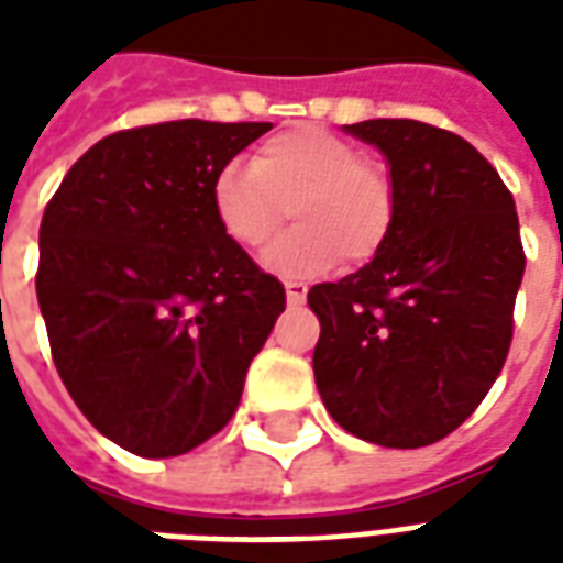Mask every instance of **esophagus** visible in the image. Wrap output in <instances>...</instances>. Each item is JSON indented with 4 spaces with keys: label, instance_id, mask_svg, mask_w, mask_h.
I'll return each mask as SVG.
<instances>
[{
    "label": "esophagus",
    "instance_id": "34e87169",
    "mask_svg": "<svg viewBox=\"0 0 563 563\" xmlns=\"http://www.w3.org/2000/svg\"><path fill=\"white\" fill-rule=\"evenodd\" d=\"M286 301H289V305H305L307 301V286L305 283H286Z\"/></svg>",
    "mask_w": 563,
    "mask_h": 563
}]
</instances>
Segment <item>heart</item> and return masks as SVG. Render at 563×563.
I'll list each match as a JSON object with an SVG mask.
<instances>
[{"instance_id":"obj_1","label":"heart","mask_w":563,"mask_h":563,"mask_svg":"<svg viewBox=\"0 0 563 563\" xmlns=\"http://www.w3.org/2000/svg\"><path fill=\"white\" fill-rule=\"evenodd\" d=\"M292 208L295 229L262 253L280 277H319L343 256L367 262L395 225V186L383 165L362 159L353 141L317 126L268 139L253 162H225L210 184L222 234L244 250L262 246Z\"/></svg>"}]
</instances>
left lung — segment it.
<instances>
[{
  "label": "left lung",
  "instance_id": "obj_1",
  "mask_svg": "<svg viewBox=\"0 0 563 563\" xmlns=\"http://www.w3.org/2000/svg\"><path fill=\"white\" fill-rule=\"evenodd\" d=\"M374 144L395 225L365 268L319 283L317 389L343 431L389 449L452 434L507 362L525 274L516 201L467 141L419 120L343 126Z\"/></svg>",
  "mask_w": 563,
  "mask_h": 563
}]
</instances>
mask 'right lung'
Instances as JSON below:
<instances>
[{"label": "right lung", "instance_id": "1", "mask_svg": "<svg viewBox=\"0 0 563 563\" xmlns=\"http://www.w3.org/2000/svg\"><path fill=\"white\" fill-rule=\"evenodd\" d=\"M271 123L174 120L92 144L51 198L35 292L71 401L141 459L201 446L238 410L286 307L222 234L210 184Z\"/></svg>", "mask_w": 563, "mask_h": 563}]
</instances>
